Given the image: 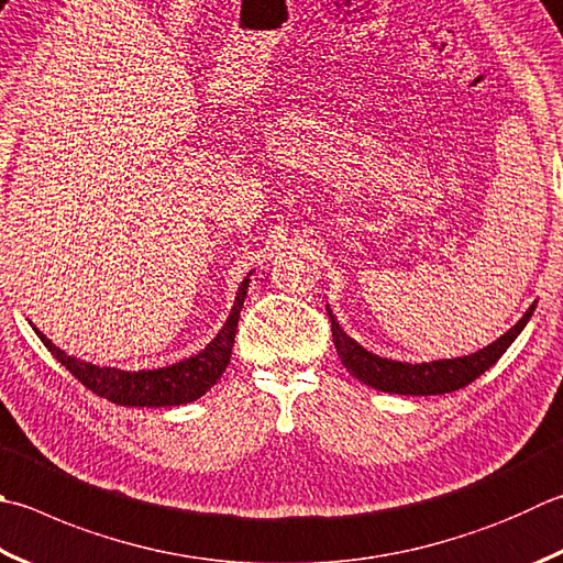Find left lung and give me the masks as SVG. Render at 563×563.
<instances>
[{
  "instance_id": "1",
  "label": "left lung",
  "mask_w": 563,
  "mask_h": 563,
  "mask_svg": "<svg viewBox=\"0 0 563 563\" xmlns=\"http://www.w3.org/2000/svg\"><path fill=\"white\" fill-rule=\"evenodd\" d=\"M537 309V301L529 306L527 313L507 331L505 335L497 338L495 343L485 345L478 353L453 357V360H431V363L411 365L399 363V360H387L375 353H369L363 345H357L350 338L341 323L335 321L333 311L328 309L331 316V331L333 343L338 350L341 363L350 369V375L365 382L367 387H375L379 391H389V395H446V391H455L465 385H471L473 379H478L485 369H490L497 360L503 357L507 347L515 343V338L522 333L529 318H532Z\"/></svg>"
}]
</instances>
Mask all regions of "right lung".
Here are the masks:
<instances>
[{"label":"right lung","mask_w":563,"mask_h":563,"mask_svg":"<svg viewBox=\"0 0 563 563\" xmlns=\"http://www.w3.org/2000/svg\"><path fill=\"white\" fill-rule=\"evenodd\" d=\"M250 277L240 284L235 306L222 323L220 333L210 341L198 355H190L181 363H174L158 369H117V367H100L85 360L63 353L60 347L53 345L48 338L31 325L41 338V343L48 347V353L58 360L60 365L70 369V375L85 387L92 389L98 397H104L114 405L124 407H178L196 401L216 385L220 375L225 373L232 355V343H235V331L240 321L242 303H245Z\"/></svg>","instance_id":"right-lung-1"}]
</instances>
